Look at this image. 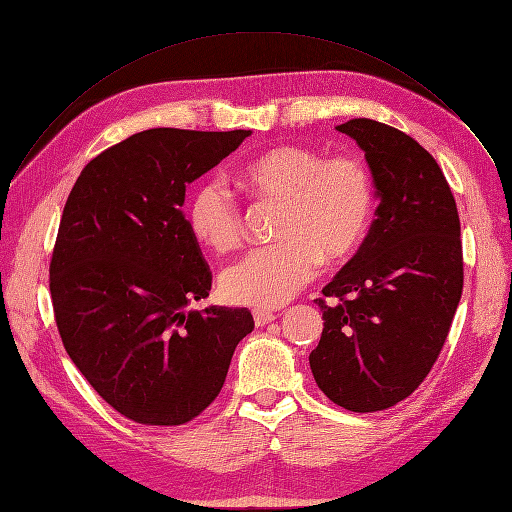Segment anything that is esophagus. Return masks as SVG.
Masks as SVG:
<instances>
[{
  "instance_id": "34e87169",
  "label": "esophagus",
  "mask_w": 512,
  "mask_h": 512,
  "mask_svg": "<svg viewBox=\"0 0 512 512\" xmlns=\"http://www.w3.org/2000/svg\"><path fill=\"white\" fill-rule=\"evenodd\" d=\"M253 320H255L257 326H263V324L276 320V314H274V311H268V309H253Z\"/></svg>"
}]
</instances>
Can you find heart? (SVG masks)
Returning a JSON list of instances; mask_svg holds the SVG:
<instances>
[{
  "label": "heart",
  "instance_id": "b5f03b06",
  "mask_svg": "<svg viewBox=\"0 0 512 512\" xmlns=\"http://www.w3.org/2000/svg\"><path fill=\"white\" fill-rule=\"evenodd\" d=\"M236 182L255 196L284 205L272 247L249 251L219 278L224 297L253 307H280L316 278L326 263L349 259L362 244L374 205L370 173L355 157L324 159L297 144L263 150L236 171ZM188 226L217 253L242 238V215L219 180L198 184L188 201Z\"/></svg>",
  "mask_w": 512,
  "mask_h": 512
}]
</instances>
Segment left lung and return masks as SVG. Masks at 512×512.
<instances>
[{
  "instance_id": "1",
  "label": "left lung",
  "mask_w": 512,
  "mask_h": 512,
  "mask_svg": "<svg viewBox=\"0 0 512 512\" xmlns=\"http://www.w3.org/2000/svg\"><path fill=\"white\" fill-rule=\"evenodd\" d=\"M362 150L376 219L316 299L324 330L309 366L351 412L387 410L427 379L462 295L460 219L437 161L404 131L372 119L337 127Z\"/></svg>"
}]
</instances>
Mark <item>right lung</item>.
I'll list each match as a JSON object with an SVG mask.
<instances>
[{
  "mask_svg": "<svg viewBox=\"0 0 512 512\" xmlns=\"http://www.w3.org/2000/svg\"><path fill=\"white\" fill-rule=\"evenodd\" d=\"M251 131L157 127L100 152L66 198L50 263L66 353L106 404L173 427L224 387L247 307L209 305L211 272L182 213L186 186Z\"/></svg>",
  "mask_w": 512,
  "mask_h": 512,
  "instance_id": "obj_1",
  "label": "right lung"
}]
</instances>
